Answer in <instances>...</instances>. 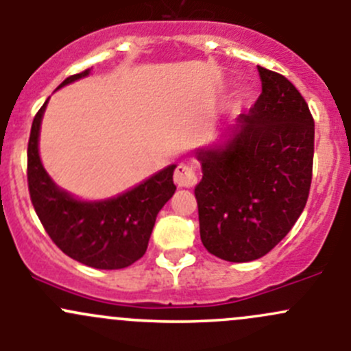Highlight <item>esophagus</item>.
Listing matches in <instances>:
<instances>
[{"label": "esophagus", "mask_w": 351, "mask_h": 351, "mask_svg": "<svg viewBox=\"0 0 351 351\" xmlns=\"http://www.w3.org/2000/svg\"><path fill=\"white\" fill-rule=\"evenodd\" d=\"M173 180L182 189H192V186L197 185V173L192 166L178 165L175 169V175H173Z\"/></svg>", "instance_id": "esophagus-1"}]
</instances>
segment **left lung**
I'll use <instances>...</instances> for the list:
<instances>
[{"label":"left lung","instance_id":"1","mask_svg":"<svg viewBox=\"0 0 351 351\" xmlns=\"http://www.w3.org/2000/svg\"><path fill=\"white\" fill-rule=\"evenodd\" d=\"M261 95L241 113L231 141L200 151L195 186L200 239L226 261H253L274 250L306 207L313 180L314 119L282 74L258 66Z\"/></svg>","mask_w":351,"mask_h":351}]
</instances>
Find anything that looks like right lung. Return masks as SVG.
I'll return each mask as SVG.
<instances>
[{
	"instance_id": "obj_1",
	"label": "right lung",
	"mask_w": 351,
	"mask_h": 351,
	"mask_svg": "<svg viewBox=\"0 0 351 351\" xmlns=\"http://www.w3.org/2000/svg\"><path fill=\"white\" fill-rule=\"evenodd\" d=\"M90 74L66 77L59 88ZM47 101L34 117L27 151L30 200L56 246L73 260L100 270H119L143 258L156 215L173 197L171 165L136 189L104 202H80L54 185L38 158V130Z\"/></svg>"
}]
</instances>
